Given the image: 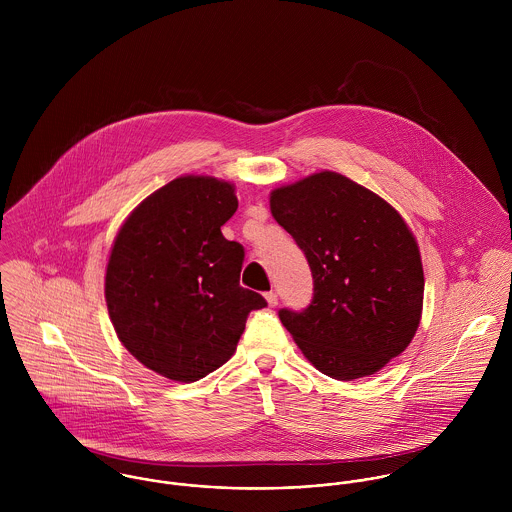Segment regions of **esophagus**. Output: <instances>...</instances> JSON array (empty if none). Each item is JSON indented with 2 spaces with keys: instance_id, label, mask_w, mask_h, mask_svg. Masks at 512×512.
<instances>
[{
  "instance_id": "esophagus-1",
  "label": "esophagus",
  "mask_w": 512,
  "mask_h": 512,
  "mask_svg": "<svg viewBox=\"0 0 512 512\" xmlns=\"http://www.w3.org/2000/svg\"><path fill=\"white\" fill-rule=\"evenodd\" d=\"M266 301H268L270 307H276L278 305V295L274 292H268L266 293Z\"/></svg>"
}]
</instances>
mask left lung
Here are the masks:
<instances>
[{
	"mask_svg": "<svg viewBox=\"0 0 512 512\" xmlns=\"http://www.w3.org/2000/svg\"><path fill=\"white\" fill-rule=\"evenodd\" d=\"M270 209L313 276L311 303L278 313L307 361L355 380L398 357L424 301L420 250L398 211L333 171L276 189Z\"/></svg>",
	"mask_w": 512,
	"mask_h": 512,
	"instance_id": "8db88e82",
	"label": "left lung"
}]
</instances>
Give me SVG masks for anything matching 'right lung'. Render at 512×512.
Instances as JSON below:
<instances>
[{"label": "right lung", "instance_id": "obj_1", "mask_svg": "<svg viewBox=\"0 0 512 512\" xmlns=\"http://www.w3.org/2000/svg\"><path fill=\"white\" fill-rule=\"evenodd\" d=\"M238 209L230 183L179 177L122 224L106 268L108 313L122 345L153 372L195 382L236 351L250 311L244 248L220 226Z\"/></svg>", "mask_w": 512, "mask_h": 512}]
</instances>
